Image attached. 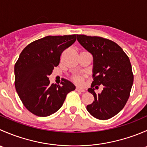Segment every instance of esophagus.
Here are the masks:
<instances>
[{
	"label": "esophagus",
	"mask_w": 147,
	"mask_h": 147,
	"mask_svg": "<svg viewBox=\"0 0 147 147\" xmlns=\"http://www.w3.org/2000/svg\"><path fill=\"white\" fill-rule=\"evenodd\" d=\"M76 91L78 92H85V90H84V89H81V88H79V87H76Z\"/></svg>",
	"instance_id": "1"
}]
</instances>
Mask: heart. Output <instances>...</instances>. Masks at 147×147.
Segmentation results:
<instances>
[{"label": "heart", "mask_w": 147, "mask_h": 147, "mask_svg": "<svg viewBox=\"0 0 147 147\" xmlns=\"http://www.w3.org/2000/svg\"><path fill=\"white\" fill-rule=\"evenodd\" d=\"M84 78H85V76L81 75H74L71 77L72 80L78 85H82L84 83Z\"/></svg>", "instance_id": "obj_1"}]
</instances>
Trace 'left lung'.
<instances>
[{
    "label": "left lung",
    "instance_id": "1",
    "mask_svg": "<svg viewBox=\"0 0 147 147\" xmlns=\"http://www.w3.org/2000/svg\"><path fill=\"white\" fill-rule=\"evenodd\" d=\"M78 40L93 55V81L88 92L94 102L87 105L89 113L96 119H109L124 108L130 95L134 75L129 57L113 41L97 36L77 35ZM101 84L100 94L94 90Z\"/></svg>",
    "mask_w": 147,
    "mask_h": 147
}]
</instances>
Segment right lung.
<instances>
[{
  "label": "right lung",
  "instance_id": "add662e5",
  "mask_svg": "<svg viewBox=\"0 0 147 147\" xmlns=\"http://www.w3.org/2000/svg\"><path fill=\"white\" fill-rule=\"evenodd\" d=\"M76 40V35L46 36L33 41L23 50L15 65V87L23 105L38 117L50 116L63 105L72 82L63 80L50 84L48 76L60 63V56Z\"/></svg>",
  "mask_w": 147,
  "mask_h": 147
}]
</instances>
